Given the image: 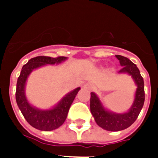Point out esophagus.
I'll use <instances>...</instances> for the list:
<instances>
[{
  "instance_id": "esophagus-1",
  "label": "esophagus",
  "mask_w": 158,
  "mask_h": 158,
  "mask_svg": "<svg viewBox=\"0 0 158 158\" xmlns=\"http://www.w3.org/2000/svg\"><path fill=\"white\" fill-rule=\"evenodd\" d=\"M84 88H86V89H90V90H91V89H93V86H92L91 85H89V84H87V85H85L84 86Z\"/></svg>"
}]
</instances>
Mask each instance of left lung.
<instances>
[{
	"label": "left lung",
	"instance_id": "8db88e82",
	"mask_svg": "<svg viewBox=\"0 0 158 158\" xmlns=\"http://www.w3.org/2000/svg\"><path fill=\"white\" fill-rule=\"evenodd\" d=\"M115 57L123 66L118 73H127L131 75L138 88L131 109L123 114H116L106 110L97 96L94 93H91L90 110L95 121L100 127L109 131H122L131 126L139 116L145 101L144 81L139 68L126 57L122 55H115Z\"/></svg>",
	"mask_w": 158,
	"mask_h": 158
}]
</instances>
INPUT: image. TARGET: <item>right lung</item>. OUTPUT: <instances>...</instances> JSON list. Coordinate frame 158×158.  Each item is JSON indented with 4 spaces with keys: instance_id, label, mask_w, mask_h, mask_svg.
Returning <instances> with one entry per match:
<instances>
[{
    "instance_id": "1",
    "label": "right lung",
    "mask_w": 158,
    "mask_h": 158,
    "mask_svg": "<svg viewBox=\"0 0 158 158\" xmlns=\"http://www.w3.org/2000/svg\"><path fill=\"white\" fill-rule=\"evenodd\" d=\"M67 58L63 56L51 58L48 56H38L33 58L25 64L22 68L20 75L18 77L16 83V100L19 110L21 111L23 117L31 126L40 131H50L61 127L65 122L69 112V107L76 97L80 88H77L73 91L68 93L58 103L56 107L51 110L37 109L32 107L27 102L24 93L25 83L31 72L34 69L43 66L44 65H54L63 62Z\"/></svg>"
}]
</instances>
